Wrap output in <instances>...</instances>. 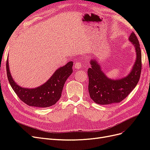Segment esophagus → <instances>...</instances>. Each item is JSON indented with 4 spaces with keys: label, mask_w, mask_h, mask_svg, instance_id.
I'll list each match as a JSON object with an SVG mask.
<instances>
[{
    "label": "esophagus",
    "mask_w": 150,
    "mask_h": 150,
    "mask_svg": "<svg viewBox=\"0 0 150 150\" xmlns=\"http://www.w3.org/2000/svg\"><path fill=\"white\" fill-rule=\"evenodd\" d=\"M74 66H75V67H76V69H81V67H82V64H81V63L79 61H78V62H76L75 63Z\"/></svg>",
    "instance_id": "34e87169"
}]
</instances>
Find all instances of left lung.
<instances>
[{
  "label": "left lung",
  "instance_id": "1",
  "mask_svg": "<svg viewBox=\"0 0 150 150\" xmlns=\"http://www.w3.org/2000/svg\"><path fill=\"white\" fill-rule=\"evenodd\" d=\"M128 40L135 49L136 60L129 73L119 79L108 78L103 71L97 58L90 60L89 68L88 90L94 102L101 105L117 103L128 96L137 85L142 72V52L138 40L134 33Z\"/></svg>",
  "mask_w": 150,
  "mask_h": 150
}]
</instances>
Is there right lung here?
<instances>
[{"label": "right lung", "instance_id": "1", "mask_svg": "<svg viewBox=\"0 0 150 150\" xmlns=\"http://www.w3.org/2000/svg\"><path fill=\"white\" fill-rule=\"evenodd\" d=\"M8 59L6 69L8 82L21 100L29 106L47 108L55 104L61 96L65 82L72 72L73 62L70 61L56 69L43 84L34 88H23L13 79Z\"/></svg>", "mask_w": 150, "mask_h": 150}]
</instances>
